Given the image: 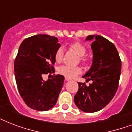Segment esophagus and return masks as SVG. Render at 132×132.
<instances>
[{"label":"esophagus","mask_w":132,"mask_h":132,"mask_svg":"<svg viewBox=\"0 0 132 132\" xmlns=\"http://www.w3.org/2000/svg\"><path fill=\"white\" fill-rule=\"evenodd\" d=\"M65 80L68 81H70V79L68 78V77H65Z\"/></svg>","instance_id":"1"}]
</instances>
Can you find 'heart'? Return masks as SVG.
I'll return each instance as SVG.
<instances>
[{
	"instance_id": "obj_1",
	"label": "heart",
	"mask_w": 132,
	"mask_h": 132,
	"mask_svg": "<svg viewBox=\"0 0 132 132\" xmlns=\"http://www.w3.org/2000/svg\"><path fill=\"white\" fill-rule=\"evenodd\" d=\"M70 47L71 49L74 51L77 55L79 56V60L81 62H82L83 64H86L88 62L87 58L84 57L87 52L86 48L84 46L81 44L79 42H74L70 45ZM64 55V50L63 48L60 47L55 53V60L56 62H60L62 61V58ZM81 68L78 66H60L58 68V72L61 75H63L66 77H73L79 74L81 72Z\"/></svg>"
}]
</instances>
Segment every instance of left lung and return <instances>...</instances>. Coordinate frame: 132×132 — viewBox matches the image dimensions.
I'll list each match as a JSON object with an SVG mask.
<instances>
[{
	"label": "left lung",
	"instance_id": "1",
	"mask_svg": "<svg viewBox=\"0 0 132 132\" xmlns=\"http://www.w3.org/2000/svg\"><path fill=\"white\" fill-rule=\"evenodd\" d=\"M91 44L93 60L83 78L92 82L78 83L75 103L79 110L92 113L101 110L110 102L117 91L121 71V60L114 44L101 36H87Z\"/></svg>",
	"mask_w": 132,
	"mask_h": 132
}]
</instances>
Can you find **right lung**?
Here are the masks:
<instances>
[{
  "instance_id": "1",
  "label": "right lung",
  "mask_w": 132,
  "mask_h": 132,
  "mask_svg": "<svg viewBox=\"0 0 132 132\" xmlns=\"http://www.w3.org/2000/svg\"><path fill=\"white\" fill-rule=\"evenodd\" d=\"M60 46L56 37L45 34L26 38L20 46L14 74L20 94L30 108L47 111L57 103L64 77L57 75L46 81L42 77L55 72L54 56Z\"/></svg>"
}]
</instances>
